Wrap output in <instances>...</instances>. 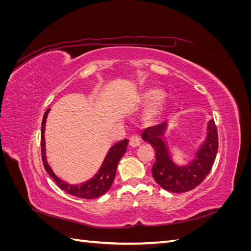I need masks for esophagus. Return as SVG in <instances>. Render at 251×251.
<instances>
[{"label": "esophagus", "instance_id": "obj_1", "mask_svg": "<svg viewBox=\"0 0 251 251\" xmlns=\"http://www.w3.org/2000/svg\"><path fill=\"white\" fill-rule=\"evenodd\" d=\"M130 146L133 148H136L140 146V138L138 135H133L132 137L130 138Z\"/></svg>", "mask_w": 251, "mask_h": 251}]
</instances>
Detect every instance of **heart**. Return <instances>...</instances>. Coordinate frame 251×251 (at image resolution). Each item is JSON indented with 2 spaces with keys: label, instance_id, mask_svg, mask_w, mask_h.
Wrapping results in <instances>:
<instances>
[{
  "label": "heart",
  "instance_id": "heart-1",
  "mask_svg": "<svg viewBox=\"0 0 251 251\" xmlns=\"http://www.w3.org/2000/svg\"><path fill=\"white\" fill-rule=\"evenodd\" d=\"M139 101L142 104H151L143 116L144 121L148 124L160 118L168 109V100L163 96V91L159 88L153 87L144 90L139 97Z\"/></svg>",
  "mask_w": 251,
  "mask_h": 251
}]
</instances>
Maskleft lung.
Wrapping results in <instances>:
<instances>
[{
  "mask_svg": "<svg viewBox=\"0 0 251 251\" xmlns=\"http://www.w3.org/2000/svg\"><path fill=\"white\" fill-rule=\"evenodd\" d=\"M169 124L162 123L143 130L141 137L151 144L156 151V161L151 174L157 183L172 193H185L198 186L209 174L218 151V132L215 120L207 123L206 137L197 150L195 158L187 164L174 161L164 134Z\"/></svg>",
  "mask_w": 251,
  "mask_h": 251,
  "instance_id": "obj_1",
  "label": "left lung"
}]
</instances>
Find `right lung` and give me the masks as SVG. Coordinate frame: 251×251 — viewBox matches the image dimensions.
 Returning <instances> with one entry per match:
<instances>
[{"label":"right lung","instance_id":"add662e5","mask_svg":"<svg viewBox=\"0 0 251 251\" xmlns=\"http://www.w3.org/2000/svg\"><path fill=\"white\" fill-rule=\"evenodd\" d=\"M50 109H48L44 114L43 123H42V133H41V144H42V159L45 166V170L50 175V177L55 181V183L65 191L66 193L72 196L78 197L82 199H95L98 197L109 191L114 179H115L117 165L120 158L124 156L126 151L128 140L125 139L114 144L110 148L107 156L104 157V160L100 165V170L94 176L79 184H70L63 179L58 178L55 173L53 172L51 166L49 165L46 157V143H45V126H46V120Z\"/></svg>","mask_w":251,"mask_h":251}]
</instances>
